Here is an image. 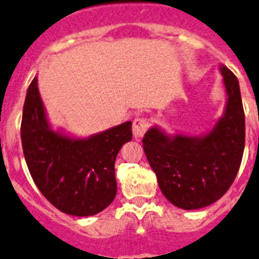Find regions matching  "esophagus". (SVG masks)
Wrapping results in <instances>:
<instances>
[{"instance_id":"obj_1","label":"esophagus","mask_w":259,"mask_h":259,"mask_svg":"<svg viewBox=\"0 0 259 259\" xmlns=\"http://www.w3.org/2000/svg\"><path fill=\"white\" fill-rule=\"evenodd\" d=\"M150 125V119L148 116H137L136 119L134 120V136L136 139L143 136L146 131H148V128Z\"/></svg>"}]
</instances>
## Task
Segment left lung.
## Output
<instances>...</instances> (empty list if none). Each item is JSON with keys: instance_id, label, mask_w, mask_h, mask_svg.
<instances>
[{"instance_id": "obj_1", "label": "left lung", "mask_w": 259, "mask_h": 259, "mask_svg": "<svg viewBox=\"0 0 259 259\" xmlns=\"http://www.w3.org/2000/svg\"><path fill=\"white\" fill-rule=\"evenodd\" d=\"M227 89L223 118L203 137L178 135L170 139L150 128L143 139L150 167L164 197L184 210L209 206L230 189L239 172L245 146V114L239 80L221 68Z\"/></svg>"}]
</instances>
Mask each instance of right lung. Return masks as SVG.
Returning <instances> with one entry per match:
<instances>
[{"label": "right lung", "mask_w": 259, "mask_h": 259, "mask_svg": "<svg viewBox=\"0 0 259 259\" xmlns=\"http://www.w3.org/2000/svg\"><path fill=\"white\" fill-rule=\"evenodd\" d=\"M20 137L32 179L59 211L89 217L113 202L116 194L114 164L120 148L132 140L131 122L87 140L56 134L48 125L35 77L23 106Z\"/></svg>", "instance_id": "obj_1"}]
</instances>
